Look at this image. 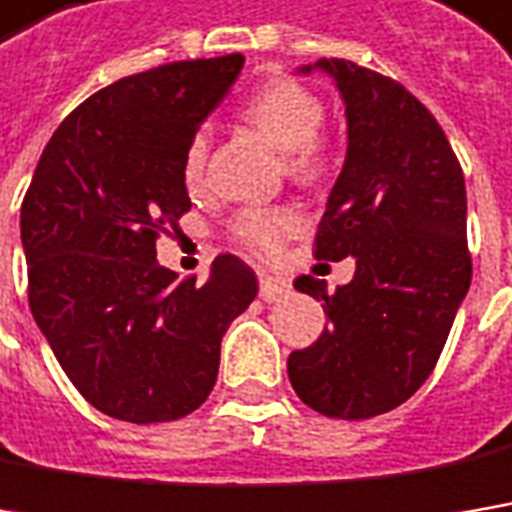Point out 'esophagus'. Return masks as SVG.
Here are the masks:
<instances>
[{"instance_id": "34e87169", "label": "esophagus", "mask_w": 512, "mask_h": 512, "mask_svg": "<svg viewBox=\"0 0 512 512\" xmlns=\"http://www.w3.org/2000/svg\"><path fill=\"white\" fill-rule=\"evenodd\" d=\"M286 295H289V284H286V281L272 278V275H260V298H263L266 304L281 301Z\"/></svg>"}]
</instances>
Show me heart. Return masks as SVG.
I'll return each instance as SVG.
<instances>
[{
    "label": "heart",
    "mask_w": 512,
    "mask_h": 512,
    "mask_svg": "<svg viewBox=\"0 0 512 512\" xmlns=\"http://www.w3.org/2000/svg\"><path fill=\"white\" fill-rule=\"evenodd\" d=\"M246 121L257 127L281 153H286L289 173L298 179H316L327 165V147L321 144L318 130L324 124V104L316 92L301 86L298 80L278 77L260 86L249 104L243 106ZM208 159V133L199 130L185 150V182L196 185L202 179V167ZM298 228V217L289 208H246L234 217V237L257 255H275Z\"/></svg>",
    "instance_id": "1"
}]
</instances>
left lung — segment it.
Wrapping results in <instances>:
<instances>
[{
	"label": "left lung",
	"mask_w": 512,
	"mask_h": 512,
	"mask_svg": "<svg viewBox=\"0 0 512 512\" xmlns=\"http://www.w3.org/2000/svg\"><path fill=\"white\" fill-rule=\"evenodd\" d=\"M345 104L347 153L318 223V260L353 257V281L295 289L324 301L330 324L286 359L295 394L318 414L368 420L429 379L472 281L461 165L435 115L391 77L350 60L307 63Z\"/></svg>",
	"instance_id": "8db88e82"
}]
</instances>
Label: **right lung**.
<instances>
[{
	"label": "right lung",
	"mask_w": 512,
	"mask_h": 512,
	"mask_svg": "<svg viewBox=\"0 0 512 512\" xmlns=\"http://www.w3.org/2000/svg\"><path fill=\"white\" fill-rule=\"evenodd\" d=\"M246 57L182 60L121 77L57 127L22 199L31 313L75 388L109 417L167 423L199 408L255 272L220 255L208 278L156 260L162 228L191 211L185 150Z\"/></svg>",
	"instance_id": "add662e5"
}]
</instances>
